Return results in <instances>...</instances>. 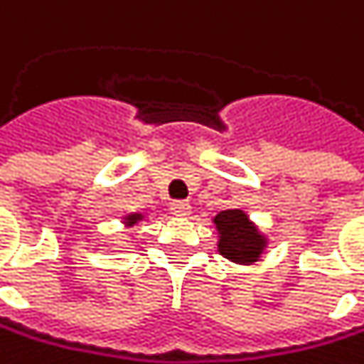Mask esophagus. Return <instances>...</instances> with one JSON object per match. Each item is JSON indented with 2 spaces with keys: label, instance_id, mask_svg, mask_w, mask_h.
Masks as SVG:
<instances>
[{
  "label": "esophagus",
  "instance_id": "esophagus-1",
  "mask_svg": "<svg viewBox=\"0 0 364 364\" xmlns=\"http://www.w3.org/2000/svg\"><path fill=\"white\" fill-rule=\"evenodd\" d=\"M170 212H172L174 216H178V218H186V216L192 214V205H190L188 200H174V203L170 205Z\"/></svg>",
  "mask_w": 364,
  "mask_h": 364
}]
</instances>
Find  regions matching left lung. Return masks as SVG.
Here are the masks:
<instances>
[{
  "label": "left lung",
  "mask_w": 364,
  "mask_h": 364,
  "mask_svg": "<svg viewBox=\"0 0 364 364\" xmlns=\"http://www.w3.org/2000/svg\"><path fill=\"white\" fill-rule=\"evenodd\" d=\"M218 229V251L231 262L251 264L257 262L267 247L264 237L242 209H225L214 218Z\"/></svg>",
  "instance_id": "8db88e82"
}]
</instances>
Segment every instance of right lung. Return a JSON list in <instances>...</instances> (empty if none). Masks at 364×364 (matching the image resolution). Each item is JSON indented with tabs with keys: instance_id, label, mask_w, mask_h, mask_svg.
Segmentation results:
<instances>
[{
	"instance_id": "obj_1",
	"label": "right lung",
	"mask_w": 364,
	"mask_h": 364,
	"mask_svg": "<svg viewBox=\"0 0 364 364\" xmlns=\"http://www.w3.org/2000/svg\"><path fill=\"white\" fill-rule=\"evenodd\" d=\"M124 220H127V225H129V227H133V225H137V223L141 220V214H129Z\"/></svg>"
}]
</instances>
